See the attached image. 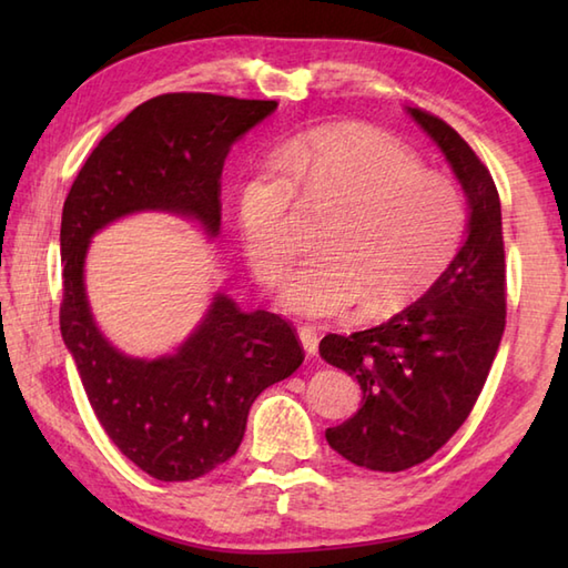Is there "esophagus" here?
Returning a JSON list of instances; mask_svg holds the SVG:
<instances>
[{
    "label": "esophagus",
    "instance_id": "1",
    "mask_svg": "<svg viewBox=\"0 0 568 568\" xmlns=\"http://www.w3.org/2000/svg\"><path fill=\"white\" fill-rule=\"evenodd\" d=\"M297 336H300V342H303L307 356H317V344H320L317 332L312 329V327H300Z\"/></svg>",
    "mask_w": 568,
    "mask_h": 568
}]
</instances>
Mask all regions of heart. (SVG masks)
<instances>
[{
	"instance_id": "1",
	"label": "heart",
	"mask_w": 568,
	"mask_h": 568,
	"mask_svg": "<svg viewBox=\"0 0 568 568\" xmlns=\"http://www.w3.org/2000/svg\"><path fill=\"white\" fill-rule=\"evenodd\" d=\"M303 202L342 204L324 253L300 261L277 293L283 310L312 320L344 317L358 305L371 317L403 310L442 275L466 229L458 187L400 143L366 129H317L239 190L246 258L261 283L295 256Z\"/></svg>"
}]
</instances>
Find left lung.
I'll use <instances>...</instances> for the list:
<instances>
[{"label": "left lung", "instance_id": "8db88e82", "mask_svg": "<svg viewBox=\"0 0 568 568\" xmlns=\"http://www.w3.org/2000/svg\"><path fill=\"white\" fill-rule=\"evenodd\" d=\"M437 143L468 202L466 241L437 283L388 322L327 334L320 356L361 385L329 446L371 470H405L439 452L474 409L505 329L500 197L488 168L439 116L407 106Z\"/></svg>", "mask_w": 568, "mask_h": 568}]
</instances>
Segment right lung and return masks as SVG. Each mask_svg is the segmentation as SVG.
<instances>
[{
    "label": "right lung",
    "instance_id": "1",
    "mask_svg": "<svg viewBox=\"0 0 568 568\" xmlns=\"http://www.w3.org/2000/svg\"><path fill=\"white\" fill-rule=\"evenodd\" d=\"M277 110L273 100L171 92L139 104L84 161L63 204L60 334L116 449L159 480H192L229 462L253 400L303 364L283 317L244 312L216 293L173 354L129 356L106 339L84 291L92 236L122 216L168 212L220 234V178L234 143Z\"/></svg>",
    "mask_w": 568,
    "mask_h": 568
}]
</instances>
